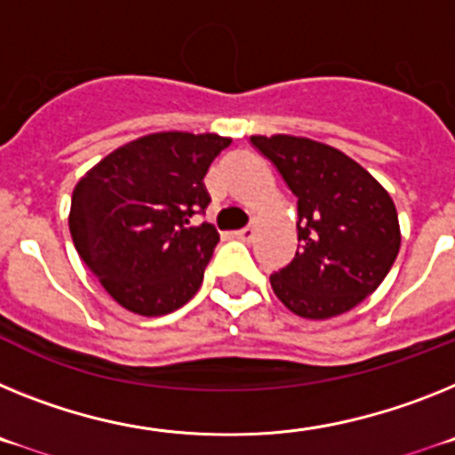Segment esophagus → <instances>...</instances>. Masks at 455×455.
<instances>
[{"label": "esophagus", "instance_id": "esophagus-1", "mask_svg": "<svg viewBox=\"0 0 455 455\" xmlns=\"http://www.w3.org/2000/svg\"><path fill=\"white\" fill-rule=\"evenodd\" d=\"M254 235H256V228L254 227H247V228H240V231H235V238L244 240V243H250V240H254Z\"/></svg>", "mask_w": 455, "mask_h": 455}]
</instances>
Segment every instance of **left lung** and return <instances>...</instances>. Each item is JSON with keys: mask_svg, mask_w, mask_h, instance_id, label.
<instances>
[{"mask_svg": "<svg viewBox=\"0 0 455 455\" xmlns=\"http://www.w3.org/2000/svg\"><path fill=\"white\" fill-rule=\"evenodd\" d=\"M251 144L298 196V251L270 276L288 311L327 321L380 286L401 250L392 196L334 146L293 134H254Z\"/></svg>", "mask_w": 455, "mask_h": 455, "instance_id": "8db88e82", "label": "left lung"}]
</instances>
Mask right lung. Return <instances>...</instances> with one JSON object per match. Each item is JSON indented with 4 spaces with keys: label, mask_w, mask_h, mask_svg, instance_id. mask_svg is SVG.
Segmentation results:
<instances>
[{
    "label": "right lung",
    "mask_w": 455,
    "mask_h": 455,
    "mask_svg": "<svg viewBox=\"0 0 455 455\" xmlns=\"http://www.w3.org/2000/svg\"><path fill=\"white\" fill-rule=\"evenodd\" d=\"M231 137L153 132L118 146L77 180L75 250L124 309L164 315L195 298L220 233L189 227L211 204L204 176Z\"/></svg>",
    "instance_id": "1"
}]
</instances>
